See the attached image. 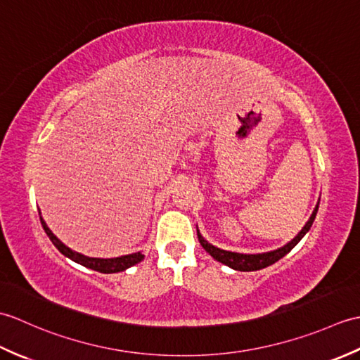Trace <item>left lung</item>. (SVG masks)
I'll use <instances>...</instances> for the list:
<instances>
[{"instance_id":"1","label":"left lung","mask_w":360,"mask_h":360,"mask_svg":"<svg viewBox=\"0 0 360 360\" xmlns=\"http://www.w3.org/2000/svg\"><path fill=\"white\" fill-rule=\"evenodd\" d=\"M317 210H319V204L316 205L314 212H312L311 218L308 219V223L304 224V227L302 229L300 233H298L292 241L288 243L286 246H283V248H280V249H277V250L266 252V254L246 255V254H236V252H229V250L218 249V248H215V246H212L210 243L205 241V240L202 238V236L200 235V232H198V240H200L201 246H202L205 250H207L213 258L218 259L219 263H223V264H226V266H229V267H232V269L243 271V272L259 271V269H263V267H267V266L274 264L275 262H278L280 258H283L286 254H289V252L297 246V243L303 238L304 233H307V232L309 231L312 223H314L316 215H317Z\"/></svg>"}]
</instances>
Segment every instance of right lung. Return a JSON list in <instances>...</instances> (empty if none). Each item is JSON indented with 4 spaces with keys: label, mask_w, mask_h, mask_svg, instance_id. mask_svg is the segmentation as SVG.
Instances as JSON below:
<instances>
[{
    "label": "right lung",
    "mask_w": 360,
    "mask_h": 360,
    "mask_svg": "<svg viewBox=\"0 0 360 360\" xmlns=\"http://www.w3.org/2000/svg\"><path fill=\"white\" fill-rule=\"evenodd\" d=\"M40 221H41V226L44 229V232L48 233L49 240L52 241L53 246H56L68 258H71V259H74V262H77L85 267H89V269H93V271L102 272V274L122 272V271L128 269V267H131V266L137 264L143 259V255L141 254V252H136V254H129V255H124V257H117V258H89V257H85V255L79 254V252H74L68 246H65V244L49 231V227L46 226V223H44L41 217H40Z\"/></svg>",
    "instance_id": "1"
}]
</instances>
